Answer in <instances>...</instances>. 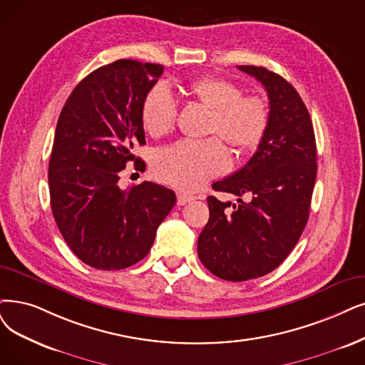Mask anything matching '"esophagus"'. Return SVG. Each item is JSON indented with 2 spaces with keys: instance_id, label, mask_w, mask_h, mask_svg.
<instances>
[{
  "instance_id": "obj_1",
  "label": "esophagus",
  "mask_w": 365,
  "mask_h": 365,
  "mask_svg": "<svg viewBox=\"0 0 365 365\" xmlns=\"http://www.w3.org/2000/svg\"><path fill=\"white\" fill-rule=\"evenodd\" d=\"M196 197L195 196H192V195H187V193H178L177 195V203L178 205H185V203H188L190 200H195Z\"/></svg>"
}]
</instances>
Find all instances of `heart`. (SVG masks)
<instances>
[{
  "instance_id": "b5f03b06",
  "label": "heart",
  "mask_w": 365,
  "mask_h": 365,
  "mask_svg": "<svg viewBox=\"0 0 365 365\" xmlns=\"http://www.w3.org/2000/svg\"><path fill=\"white\" fill-rule=\"evenodd\" d=\"M203 105L214 110L211 132L238 151L250 150L264 138L268 106L257 96H244L240 85L223 78H203L192 85ZM178 101L165 83L150 90L142 105V125L151 136H163L177 121ZM230 166L229 151L218 138L182 139L158 151L153 162L155 177L166 184L196 190Z\"/></svg>"
}]
</instances>
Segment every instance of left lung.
I'll return each mask as SVG.
<instances>
[{
    "label": "left lung",
    "mask_w": 365,
    "mask_h": 365,
    "mask_svg": "<svg viewBox=\"0 0 365 365\" xmlns=\"http://www.w3.org/2000/svg\"><path fill=\"white\" fill-rule=\"evenodd\" d=\"M238 68L264 85L269 115L247 165L212 184L215 192L238 196V207L207 197L210 220L199 235L197 255L203 267L227 282L265 275L294 250L309 220L317 172L312 118L297 90L265 67Z\"/></svg>",
    "instance_id": "1"
}]
</instances>
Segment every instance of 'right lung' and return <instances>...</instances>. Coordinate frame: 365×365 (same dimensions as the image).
<instances>
[{
  "instance_id": "1",
  "label": "right lung",
  "mask_w": 365,
  "mask_h": 365,
  "mask_svg": "<svg viewBox=\"0 0 365 365\" xmlns=\"http://www.w3.org/2000/svg\"><path fill=\"white\" fill-rule=\"evenodd\" d=\"M163 66L118 60L83 78L56 123L49 160L51 208L70 250L96 269L132 267L151 250L155 232L177 197L143 181L120 188L121 170L145 162L142 105Z\"/></svg>"
}]
</instances>
